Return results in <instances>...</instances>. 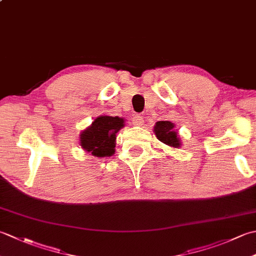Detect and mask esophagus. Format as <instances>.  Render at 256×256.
Returning a JSON list of instances; mask_svg holds the SVG:
<instances>
[{"instance_id": "obj_1", "label": "esophagus", "mask_w": 256, "mask_h": 256, "mask_svg": "<svg viewBox=\"0 0 256 256\" xmlns=\"http://www.w3.org/2000/svg\"><path fill=\"white\" fill-rule=\"evenodd\" d=\"M133 124L136 125V126H142L144 124V116H135L133 118Z\"/></svg>"}]
</instances>
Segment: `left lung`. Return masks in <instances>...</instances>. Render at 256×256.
Wrapping results in <instances>:
<instances>
[{
  "instance_id": "obj_1",
  "label": "left lung",
  "mask_w": 256,
  "mask_h": 256,
  "mask_svg": "<svg viewBox=\"0 0 256 256\" xmlns=\"http://www.w3.org/2000/svg\"><path fill=\"white\" fill-rule=\"evenodd\" d=\"M154 133L162 143L170 146V148H180L182 143L174 123L170 121H158L154 126Z\"/></svg>"
}]
</instances>
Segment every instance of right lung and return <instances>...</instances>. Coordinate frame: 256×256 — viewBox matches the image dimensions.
I'll return each instance as SVG.
<instances>
[{"instance_id":"right-lung-1","label":"right lung","mask_w":256,"mask_h":256,"mask_svg":"<svg viewBox=\"0 0 256 256\" xmlns=\"http://www.w3.org/2000/svg\"><path fill=\"white\" fill-rule=\"evenodd\" d=\"M124 126V120L118 116H98L88 128L80 134V145L96 157L114 154L116 133Z\"/></svg>"}]
</instances>
